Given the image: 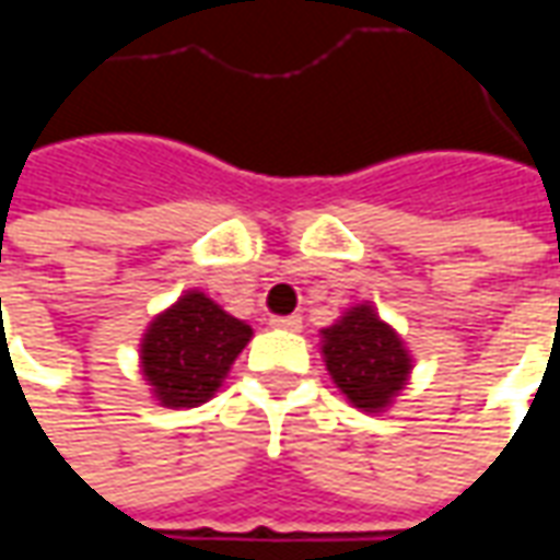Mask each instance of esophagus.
Here are the masks:
<instances>
[{"mask_svg":"<svg viewBox=\"0 0 560 560\" xmlns=\"http://www.w3.org/2000/svg\"><path fill=\"white\" fill-rule=\"evenodd\" d=\"M276 329H288V332H300L303 329V317L300 315H288V317H272L269 320Z\"/></svg>","mask_w":560,"mask_h":560,"instance_id":"34e87169","label":"esophagus"}]
</instances>
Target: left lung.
Returning <instances> with one entry per match:
<instances>
[{"instance_id": "obj_1", "label": "left lung", "mask_w": 560, "mask_h": 560, "mask_svg": "<svg viewBox=\"0 0 560 560\" xmlns=\"http://www.w3.org/2000/svg\"><path fill=\"white\" fill-rule=\"evenodd\" d=\"M320 357L332 384L357 411H389L408 387L413 357L399 329L377 315L372 303L345 308L320 329Z\"/></svg>"}]
</instances>
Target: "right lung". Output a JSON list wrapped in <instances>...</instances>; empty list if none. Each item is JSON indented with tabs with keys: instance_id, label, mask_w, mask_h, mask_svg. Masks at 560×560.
Returning <instances> with one entry per match:
<instances>
[{
	"instance_id": "obj_1",
	"label": "right lung",
	"mask_w": 560,
	"mask_h": 560,
	"mask_svg": "<svg viewBox=\"0 0 560 560\" xmlns=\"http://www.w3.org/2000/svg\"><path fill=\"white\" fill-rule=\"evenodd\" d=\"M252 336L245 320L191 288L143 329L140 375L161 408H197L219 393Z\"/></svg>"
}]
</instances>
